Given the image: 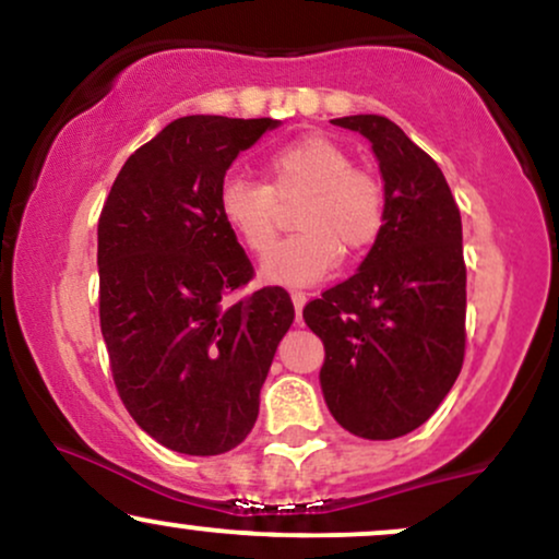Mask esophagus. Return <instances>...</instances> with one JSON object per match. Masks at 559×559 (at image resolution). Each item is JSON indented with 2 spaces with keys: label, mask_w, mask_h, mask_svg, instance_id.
Wrapping results in <instances>:
<instances>
[{
  "label": "esophagus",
  "mask_w": 559,
  "mask_h": 559,
  "mask_svg": "<svg viewBox=\"0 0 559 559\" xmlns=\"http://www.w3.org/2000/svg\"><path fill=\"white\" fill-rule=\"evenodd\" d=\"M292 301H294V312H297V320L301 318V307L307 305V294L305 292H292Z\"/></svg>",
  "instance_id": "esophagus-1"
}]
</instances>
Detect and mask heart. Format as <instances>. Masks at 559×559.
Masks as SVG:
<instances>
[{
	"label": "heart",
	"mask_w": 559,
	"mask_h": 559,
	"mask_svg": "<svg viewBox=\"0 0 559 559\" xmlns=\"http://www.w3.org/2000/svg\"><path fill=\"white\" fill-rule=\"evenodd\" d=\"M305 194L294 226L299 234L262 262V278L281 286H307L325 278L344 252L362 254L378 241L386 221V199L370 173L336 141L307 136L273 152L267 186L230 176L217 191V210L230 234L252 254H265L278 234V199Z\"/></svg>",
	"instance_id": "heart-1"
}]
</instances>
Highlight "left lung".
<instances>
[{"mask_svg":"<svg viewBox=\"0 0 559 559\" xmlns=\"http://www.w3.org/2000/svg\"><path fill=\"white\" fill-rule=\"evenodd\" d=\"M373 146L386 221L360 271L301 318L325 346L331 415L370 441L400 439L436 413L465 357L463 221L444 173L381 115L331 120Z\"/></svg>","mask_w":559,"mask_h":559,"instance_id":"1","label":"left lung"}]
</instances>
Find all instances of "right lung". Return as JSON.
<instances>
[{"mask_svg": "<svg viewBox=\"0 0 559 559\" xmlns=\"http://www.w3.org/2000/svg\"><path fill=\"white\" fill-rule=\"evenodd\" d=\"M278 126L173 120L126 159L102 207L99 323L115 386L141 431L173 452L210 457L247 439L294 320L281 286L230 301L254 271L217 210L230 163Z\"/></svg>", "mask_w": 559, "mask_h": 559, "instance_id": "right-lung-1", "label": "right lung"}]
</instances>
